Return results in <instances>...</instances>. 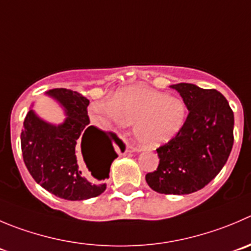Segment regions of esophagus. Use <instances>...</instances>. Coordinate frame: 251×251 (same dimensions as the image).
<instances>
[{"label":"esophagus","instance_id":"1","mask_svg":"<svg viewBox=\"0 0 251 251\" xmlns=\"http://www.w3.org/2000/svg\"><path fill=\"white\" fill-rule=\"evenodd\" d=\"M132 151H140V148H138V147L132 148Z\"/></svg>","mask_w":251,"mask_h":251}]
</instances>
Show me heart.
Segmentation results:
<instances>
[{
    "label": "heart",
    "mask_w": 251,
    "mask_h": 251,
    "mask_svg": "<svg viewBox=\"0 0 251 251\" xmlns=\"http://www.w3.org/2000/svg\"><path fill=\"white\" fill-rule=\"evenodd\" d=\"M92 123L104 129L133 124V134L143 147L170 142L183 127L186 106L178 97L143 85L119 88L111 101H95L88 107Z\"/></svg>",
    "instance_id": "obj_1"
}]
</instances>
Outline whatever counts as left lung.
<instances>
[{
    "instance_id": "left-lung-1",
    "label": "left lung",
    "mask_w": 251,
    "mask_h": 251,
    "mask_svg": "<svg viewBox=\"0 0 251 251\" xmlns=\"http://www.w3.org/2000/svg\"><path fill=\"white\" fill-rule=\"evenodd\" d=\"M188 109L183 127L156 149L159 166L145 175L148 185L164 195H188L208 185L226 165L234 143V114L214 88L192 83L171 86Z\"/></svg>"
}]
</instances>
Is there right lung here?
I'll use <instances>...</instances> for the list:
<instances>
[{
  "label": "right lung",
  "instance_id": "1",
  "mask_svg": "<svg viewBox=\"0 0 251 251\" xmlns=\"http://www.w3.org/2000/svg\"><path fill=\"white\" fill-rule=\"evenodd\" d=\"M65 108V122L52 126L30 109L21 133V147L28 171L43 188L60 199L82 201L106 190L111 164L123 142L116 133L90 126L86 97L68 88L47 92ZM85 165L83 166V164ZM85 167L92 174L88 176Z\"/></svg>",
  "mask_w": 251,
  "mask_h": 251
}]
</instances>
